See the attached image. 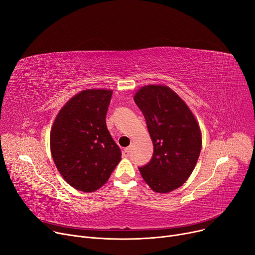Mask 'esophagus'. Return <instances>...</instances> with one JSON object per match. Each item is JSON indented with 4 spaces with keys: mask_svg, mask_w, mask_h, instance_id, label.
<instances>
[{
    "mask_svg": "<svg viewBox=\"0 0 255 255\" xmlns=\"http://www.w3.org/2000/svg\"><path fill=\"white\" fill-rule=\"evenodd\" d=\"M129 154H130V148H126V149H124V151H123V155H124L125 157H128V156H129Z\"/></svg>",
    "mask_w": 255,
    "mask_h": 255,
    "instance_id": "1",
    "label": "esophagus"
}]
</instances>
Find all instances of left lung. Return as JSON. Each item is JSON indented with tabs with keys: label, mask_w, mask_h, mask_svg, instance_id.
Returning <instances> with one entry per match:
<instances>
[{
	"label": "left lung",
	"mask_w": 255,
	"mask_h": 255,
	"mask_svg": "<svg viewBox=\"0 0 255 255\" xmlns=\"http://www.w3.org/2000/svg\"><path fill=\"white\" fill-rule=\"evenodd\" d=\"M134 101L154 145L149 163L139 167L141 176L156 192L175 190L189 178L202 150L196 120L185 102L165 86L142 87Z\"/></svg>",
	"instance_id": "obj_1"
}]
</instances>
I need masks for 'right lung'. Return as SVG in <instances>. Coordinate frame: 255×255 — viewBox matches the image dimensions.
I'll return each instance as SVG.
<instances>
[{
    "label": "right lung",
    "mask_w": 255,
    "mask_h": 255,
    "mask_svg": "<svg viewBox=\"0 0 255 255\" xmlns=\"http://www.w3.org/2000/svg\"><path fill=\"white\" fill-rule=\"evenodd\" d=\"M113 91L85 90L60 111L50 131L52 159L64 180L84 192L106 183L122 156L106 127Z\"/></svg>",
    "instance_id": "right-lung-1"
}]
</instances>
